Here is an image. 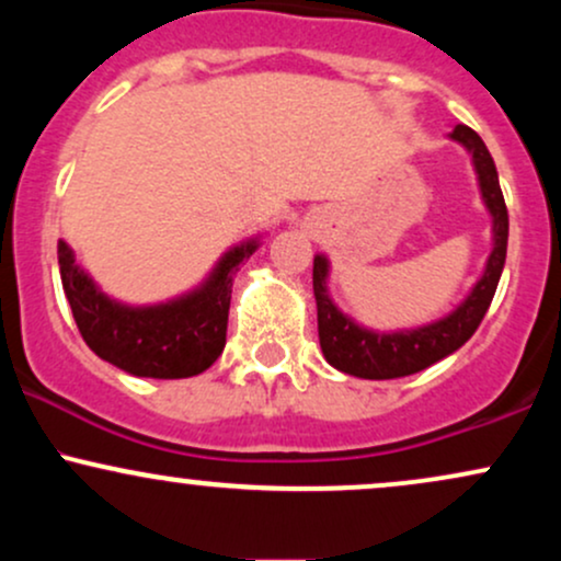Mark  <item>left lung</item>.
Returning a JSON list of instances; mask_svg holds the SVG:
<instances>
[{
  "label": "left lung",
  "instance_id": "obj_1",
  "mask_svg": "<svg viewBox=\"0 0 561 561\" xmlns=\"http://www.w3.org/2000/svg\"><path fill=\"white\" fill-rule=\"evenodd\" d=\"M448 139L459 141L472 158V169L478 173L480 197L491 214V253L485 268L459 306H454L446 317L427 321V324L409 327V330H371L358 324L334 306L330 295V259L324 253L313 255V298H317L319 343L327 364L337 371L362 379H396L409 377L427 369L459 351L472 337L491 306L501 272L506 263L508 214L504 195L499 186V171L488 152L485 141L469 126H454Z\"/></svg>",
  "mask_w": 561,
  "mask_h": 561
}]
</instances>
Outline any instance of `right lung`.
<instances>
[{"label": "right lung", "instance_id": "obj_1", "mask_svg": "<svg viewBox=\"0 0 561 561\" xmlns=\"http://www.w3.org/2000/svg\"><path fill=\"white\" fill-rule=\"evenodd\" d=\"M259 248L261 237L231 244L197 287L150 306H131L102 293L66 240L57 242V263L76 327L102 362L134 377L184 379L203 375L221 356L231 282L240 263Z\"/></svg>", "mask_w": 561, "mask_h": 561}]
</instances>
